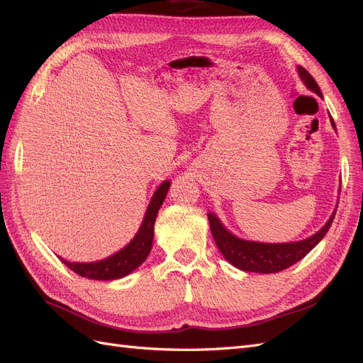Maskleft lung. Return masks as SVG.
Returning <instances> with one entry per match:
<instances>
[{"label":"left lung","instance_id":"obj_1","mask_svg":"<svg viewBox=\"0 0 363 363\" xmlns=\"http://www.w3.org/2000/svg\"><path fill=\"white\" fill-rule=\"evenodd\" d=\"M298 74L301 77V80L304 82V84L309 87L311 91L323 96L320 86H318V83L309 72H307L303 67H298ZM332 125L335 127L333 119H332ZM335 215L336 212H333L327 224L313 236L300 240V242H286V244H262V242H251V240L239 239L235 235L230 233L227 228H224L221 221H219L215 215L208 213L207 218H208V224H211V232L215 239L216 247L233 267L248 272L272 274V272H279L292 267L294 263L301 260L307 252H309L315 245H318V242H320L328 232V228H330Z\"/></svg>","mask_w":363,"mask_h":363}]
</instances>
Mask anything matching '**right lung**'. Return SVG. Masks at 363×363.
<instances>
[{"mask_svg":"<svg viewBox=\"0 0 363 363\" xmlns=\"http://www.w3.org/2000/svg\"><path fill=\"white\" fill-rule=\"evenodd\" d=\"M169 189V182H163L156 194L152 195L151 203L148 204L147 213L144 216V221L139 228V232L133 238L131 242L124 247L121 251L115 252L113 256L103 259L100 262H91V263H75L67 262L60 257V260L72 269L75 274L82 277L94 279V280H115L125 277L127 274L135 271L142 262H145L148 257L151 245H152V236H155V223L159 208L167 196Z\"/></svg>","mask_w":363,"mask_h":363,"instance_id":"obj_1","label":"right lung"}]
</instances>
